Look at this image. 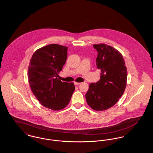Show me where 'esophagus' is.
Masks as SVG:
<instances>
[{"label": "esophagus", "instance_id": "esophagus-1", "mask_svg": "<svg viewBox=\"0 0 153 153\" xmlns=\"http://www.w3.org/2000/svg\"><path fill=\"white\" fill-rule=\"evenodd\" d=\"M74 85H78L80 84V82H77L74 81Z\"/></svg>", "mask_w": 153, "mask_h": 153}]
</instances>
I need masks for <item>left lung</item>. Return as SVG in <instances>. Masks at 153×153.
<instances>
[{"mask_svg":"<svg viewBox=\"0 0 153 153\" xmlns=\"http://www.w3.org/2000/svg\"><path fill=\"white\" fill-rule=\"evenodd\" d=\"M97 51L96 65L101 70L100 79L91 83L85 95L89 106L100 111L114 106L122 97L127 85V71L123 56L106 44L94 45Z\"/></svg>","mask_w":153,"mask_h":153,"instance_id":"8db88e82","label":"left lung"}]
</instances>
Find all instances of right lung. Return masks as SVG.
Here are the masks:
<instances>
[{
  "mask_svg": "<svg viewBox=\"0 0 153 153\" xmlns=\"http://www.w3.org/2000/svg\"><path fill=\"white\" fill-rule=\"evenodd\" d=\"M68 47L51 44L36 50L30 61L28 80L31 91L47 108L58 111L66 107L75 87L57 77L65 64Z\"/></svg>",
  "mask_w": 153,
  "mask_h": 153,
  "instance_id": "obj_1",
  "label": "right lung"
}]
</instances>
